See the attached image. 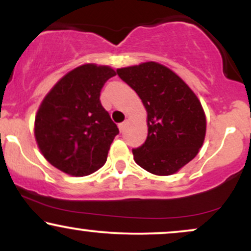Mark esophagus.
Instances as JSON below:
<instances>
[{
	"label": "esophagus",
	"instance_id": "34e87169",
	"mask_svg": "<svg viewBox=\"0 0 251 251\" xmlns=\"http://www.w3.org/2000/svg\"><path fill=\"white\" fill-rule=\"evenodd\" d=\"M118 127H119L120 132H124V129H125V127H126V122H124V123H120L119 125H118Z\"/></svg>",
	"mask_w": 251,
	"mask_h": 251
}]
</instances>
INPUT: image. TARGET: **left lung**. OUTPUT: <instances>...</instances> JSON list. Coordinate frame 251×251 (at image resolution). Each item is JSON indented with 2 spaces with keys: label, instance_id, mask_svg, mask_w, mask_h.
I'll list each match as a JSON object with an SVG mask.
<instances>
[{
  "label": "left lung",
  "instance_id": "1",
  "mask_svg": "<svg viewBox=\"0 0 251 251\" xmlns=\"http://www.w3.org/2000/svg\"><path fill=\"white\" fill-rule=\"evenodd\" d=\"M117 74L148 112V138L132 150L135 163L153 175L175 174L203 145L206 122L200 100L177 74L157 62L120 68Z\"/></svg>",
  "mask_w": 251,
  "mask_h": 251
}]
</instances>
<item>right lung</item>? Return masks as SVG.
I'll use <instances>...</instances> for the list:
<instances>
[{"label":"right lung","mask_w":251,"mask_h":251,"mask_svg":"<svg viewBox=\"0 0 251 251\" xmlns=\"http://www.w3.org/2000/svg\"><path fill=\"white\" fill-rule=\"evenodd\" d=\"M116 72L87 63L71 71L51 88L37 111L35 138L43 157L65 174L82 177L107 159L119 133L100 102V92Z\"/></svg>","instance_id":"obj_1"}]
</instances>
